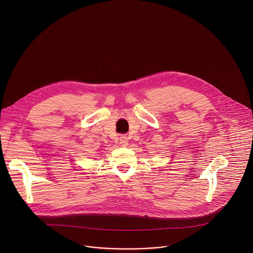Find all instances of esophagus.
Listing matches in <instances>:
<instances>
[{
	"instance_id": "34e87169",
	"label": "esophagus",
	"mask_w": 253,
	"mask_h": 253,
	"mask_svg": "<svg viewBox=\"0 0 253 253\" xmlns=\"http://www.w3.org/2000/svg\"><path fill=\"white\" fill-rule=\"evenodd\" d=\"M119 140H120V144H122V145H124V146L128 144V137L126 135H121Z\"/></svg>"
}]
</instances>
